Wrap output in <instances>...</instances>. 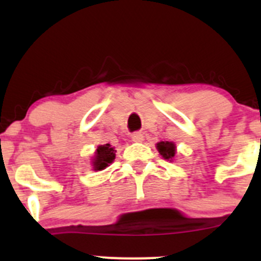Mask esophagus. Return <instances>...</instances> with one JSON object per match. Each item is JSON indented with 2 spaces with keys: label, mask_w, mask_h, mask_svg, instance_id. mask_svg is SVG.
I'll use <instances>...</instances> for the list:
<instances>
[{
  "label": "esophagus",
  "mask_w": 261,
  "mask_h": 261,
  "mask_svg": "<svg viewBox=\"0 0 261 261\" xmlns=\"http://www.w3.org/2000/svg\"><path fill=\"white\" fill-rule=\"evenodd\" d=\"M131 139H133L134 143H143L144 135L141 133H134L133 135H131Z\"/></svg>",
  "instance_id": "esophagus-1"
}]
</instances>
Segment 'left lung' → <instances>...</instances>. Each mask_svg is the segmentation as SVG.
<instances>
[{
    "mask_svg": "<svg viewBox=\"0 0 261 261\" xmlns=\"http://www.w3.org/2000/svg\"><path fill=\"white\" fill-rule=\"evenodd\" d=\"M156 149L165 160L173 162L175 152H177V146L173 141H160V143L156 144Z\"/></svg>",
    "mask_w": 261,
    "mask_h": 261,
    "instance_id": "8db88e82",
    "label": "left lung"
}]
</instances>
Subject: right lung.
I'll return each mask as SVG.
<instances>
[{
    "mask_svg": "<svg viewBox=\"0 0 261 261\" xmlns=\"http://www.w3.org/2000/svg\"><path fill=\"white\" fill-rule=\"evenodd\" d=\"M116 158V150L110 144L97 146L94 155L92 156V170L99 172L103 170L111 164Z\"/></svg>",
    "mask_w": 261,
    "mask_h": 261,
    "instance_id": "right-lung-1",
    "label": "right lung"
}]
</instances>
